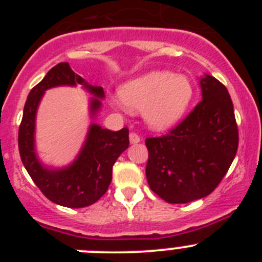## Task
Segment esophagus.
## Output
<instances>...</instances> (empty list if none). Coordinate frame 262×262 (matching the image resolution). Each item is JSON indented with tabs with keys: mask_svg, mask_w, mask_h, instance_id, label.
<instances>
[{
	"mask_svg": "<svg viewBox=\"0 0 262 262\" xmlns=\"http://www.w3.org/2000/svg\"><path fill=\"white\" fill-rule=\"evenodd\" d=\"M129 142L133 143V144H136V143L140 142V136L136 133H129Z\"/></svg>",
	"mask_w": 262,
	"mask_h": 262,
	"instance_id": "obj_1",
	"label": "esophagus"
}]
</instances>
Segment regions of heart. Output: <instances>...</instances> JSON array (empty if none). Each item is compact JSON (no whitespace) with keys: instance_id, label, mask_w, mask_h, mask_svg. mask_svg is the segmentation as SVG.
I'll list each match as a JSON object with an SVG mask.
<instances>
[{"instance_id":"obj_1","label":"heart","mask_w":262,"mask_h":262,"mask_svg":"<svg viewBox=\"0 0 262 262\" xmlns=\"http://www.w3.org/2000/svg\"><path fill=\"white\" fill-rule=\"evenodd\" d=\"M193 85L186 76L168 71H151L127 81L119 96L128 107L142 110L145 123L154 129L174 126L193 99Z\"/></svg>"}]
</instances>
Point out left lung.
Returning a JSON list of instances; mask_svg holds the SVG:
<instances>
[{
	"label": "left lung",
	"instance_id": "left-lung-1",
	"mask_svg": "<svg viewBox=\"0 0 262 262\" xmlns=\"http://www.w3.org/2000/svg\"><path fill=\"white\" fill-rule=\"evenodd\" d=\"M202 99L168 134L145 139L147 181L168 203L207 196L221 184L237 152L239 129L227 88L201 80Z\"/></svg>",
	"mask_w": 262,
	"mask_h": 262
}]
</instances>
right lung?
<instances>
[{"mask_svg":"<svg viewBox=\"0 0 262 262\" xmlns=\"http://www.w3.org/2000/svg\"><path fill=\"white\" fill-rule=\"evenodd\" d=\"M76 84H82L99 98L105 96L102 88L88 85L84 78L72 71L68 62H59L30 92L18 131L20 160L32 181L48 200L71 209L93 205L107 191L113 177V165L129 144L127 127L119 131H110L92 124L86 143L71 166L60 170H50L41 166L34 151L35 114L39 101L45 90L50 88ZM99 106V99L94 98L90 106L93 114Z\"/></svg>","mask_w":262,"mask_h":262,"instance_id":"1","label":"right lung"}]
</instances>
